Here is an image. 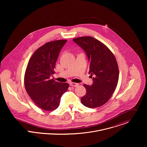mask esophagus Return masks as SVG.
I'll use <instances>...</instances> for the list:
<instances>
[{
	"label": "esophagus",
	"mask_w": 147,
	"mask_h": 147,
	"mask_svg": "<svg viewBox=\"0 0 147 147\" xmlns=\"http://www.w3.org/2000/svg\"><path fill=\"white\" fill-rule=\"evenodd\" d=\"M69 85L72 86H77L79 85V84L76 83H69Z\"/></svg>",
	"instance_id": "1"
}]
</instances>
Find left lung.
<instances>
[{
    "label": "left lung",
    "mask_w": 147,
    "mask_h": 147,
    "mask_svg": "<svg viewBox=\"0 0 147 147\" xmlns=\"http://www.w3.org/2000/svg\"><path fill=\"white\" fill-rule=\"evenodd\" d=\"M73 41L85 51L90 63L89 74L94 75L91 86L84 84L86 93L81 102L90 108L101 106L110 98L118 84L119 68L115 56L103 43L92 37Z\"/></svg>",
    "instance_id": "obj_1"
}]
</instances>
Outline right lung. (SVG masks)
<instances>
[{
	"mask_svg": "<svg viewBox=\"0 0 147 147\" xmlns=\"http://www.w3.org/2000/svg\"><path fill=\"white\" fill-rule=\"evenodd\" d=\"M66 40L47 42L37 49L28 63L25 76L26 91L34 103L46 111L58 107L69 84L50 79L59 54Z\"/></svg>",
	"mask_w": 147,
	"mask_h": 147,
	"instance_id": "obj_1",
	"label": "right lung"
}]
</instances>
